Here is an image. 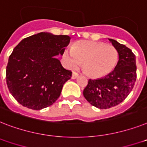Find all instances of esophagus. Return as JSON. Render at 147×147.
I'll use <instances>...</instances> for the list:
<instances>
[{"instance_id": "esophagus-1", "label": "esophagus", "mask_w": 147, "mask_h": 147, "mask_svg": "<svg viewBox=\"0 0 147 147\" xmlns=\"http://www.w3.org/2000/svg\"><path fill=\"white\" fill-rule=\"evenodd\" d=\"M78 76H79V75H78L77 72L73 71V72H72V76H71V78H72V79H76V78H77L78 77Z\"/></svg>"}]
</instances>
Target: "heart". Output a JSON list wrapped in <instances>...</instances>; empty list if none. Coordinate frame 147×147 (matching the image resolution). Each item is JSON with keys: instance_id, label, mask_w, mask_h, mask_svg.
<instances>
[{"instance_id": "obj_1", "label": "heart", "mask_w": 147, "mask_h": 147, "mask_svg": "<svg viewBox=\"0 0 147 147\" xmlns=\"http://www.w3.org/2000/svg\"><path fill=\"white\" fill-rule=\"evenodd\" d=\"M70 68H77L83 63V70L92 78H100L110 73L118 62V51L104 43L83 40L66 49L63 54Z\"/></svg>"}]
</instances>
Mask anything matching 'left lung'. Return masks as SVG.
I'll return each mask as SVG.
<instances>
[{
    "label": "left lung",
    "instance_id": "1",
    "mask_svg": "<svg viewBox=\"0 0 147 147\" xmlns=\"http://www.w3.org/2000/svg\"><path fill=\"white\" fill-rule=\"evenodd\" d=\"M119 53V61L113 71L103 78L89 79L83 94L90 104L109 109L121 103L131 93L137 78L135 55L131 49L109 39Z\"/></svg>",
    "mask_w": 147,
    "mask_h": 147
}]
</instances>
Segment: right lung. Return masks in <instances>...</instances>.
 I'll use <instances>...</instances> for the list:
<instances>
[{"instance_id":"right-lung-1","label":"right lung","mask_w":147,"mask_h":147,"mask_svg":"<svg viewBox=\"0 0 147 147\" xmlns=\"http://www.w3.org/2000/svg\"><path fill=\"white\" fill-rule=\"evenodd\" d=\"M68 35L40 32L24 38L9 56L6 79L10 94L23 107L40 110L53 104L71 72L59 59L69 45Z\"/></svg>"}]
</instances>
